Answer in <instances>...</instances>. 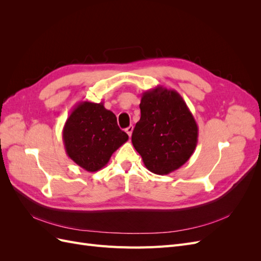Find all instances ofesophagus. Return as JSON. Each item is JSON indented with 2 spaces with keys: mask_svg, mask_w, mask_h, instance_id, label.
<instances>
[{
  "mask_svg": "<svg viewBox=\"0 0 261 261\" xmlns=\"http://www.w3.org/2000/svg\"><path fill=\"white\" fill-rule=\"evenodd\" d=\"M133 130H134V126H133V125L128 126V127L125 129V132H126V133H127V135H128L129 137L132 136V133H133Z\"/></svg>",
  "mask_w": 261,
  "mask_h": 261,
  "instance_id": "1",
  "label": "esophagus"
}]
</instances>
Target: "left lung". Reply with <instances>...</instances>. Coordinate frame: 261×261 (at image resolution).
<instances>
[{
    "mask_svg": "<svg viewBox=\"0 0 261 261\" xmlns=\"http://www.w3.org/2000/svg\"><path fill=\"white\" fill-rule=\"evenodd\" d=\"M132 143L145 167L158 175L179 169L194 153L198 126L184 99L163 86L145 91Z\"/></svg>",
    "mask_w": 261,
    "mask_h": 261,
    "instance_id": "obj_1",
    "label": "left lung"
}]
</instances>
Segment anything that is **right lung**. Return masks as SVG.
<instances>
[{"label": "right lung", "mask_w": 261, "mask_h": 261, "mask_svg": "<svg viewBox=\"0 0 261 261\" xmlns=\"http://www.w3.org/2000/svg\"><path fill=\"white\" fill-rule=\"evenodd\" d=\"M67 155L88 172L105 168L114 151L128 140L117 126L115 114L103 102L81 101L73 108L63 127Z\"/></svg>", "instance_id": "right-lung-1"}]
</instances>
